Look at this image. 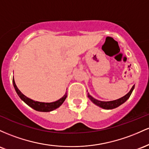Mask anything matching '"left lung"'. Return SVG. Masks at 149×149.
<instances>
[{
    "instance_id": "obj_1",
    "label": "left lung",
    "mask_w": 149,
    "mask_h": 149,
    "mask_svg": "<svg viewBox=\"0 0 149 149\" xmlns=\"http://www.w3.org/2000/svg\"><path fill=\"white\" fill-rule=\"evenodd\" d=\"M134 88V85L132 86V88H131V90L130 91V92L128 93H127L125 96L122 97V98H119V99L115 100V101H98V100L95 99L93 98L92 96H90L89 94L88 93V97L89 98V99L91 100V101L93 102V103L98 106L99 107H101L102 108H104V109H113V108H117V107L120 106V105H122L123 103H124L127 100L130 98V96H131L132 92L133 89Z\"/></svg>"
}]
</instances>
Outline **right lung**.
Segmentation results:
<instances>
[{
  "label": "right lung",
  "instance_id": "obj_1",
  "mask_svg": "<svg viewBox=\"0 0 149 149\" xmlns=\"http://www.w3.org/2000/svg\"><path fill=\"white\" fill-rule=\"evenodd\" d=\"M13 86H14L15 87V89L16 92L18 94V96H19V98H20L25 103H26L28 106L37 111L50 112V111H53V110L56 109V108H58V107H60L62 104H63V102H64L65 100L66 99L67 96H68L67 93H65V94L62 97L61 99H59L57 101L52 102V103H41V102L35 101H33V100L30 99L29 98H27L26 96H25L23 94V93H22L19 89H18V88L17 87L15 84V82L14 78L13 79Z\"/></svg>",
  "mask_w": 149,
  "mask_h": 149
}]
</instances>
